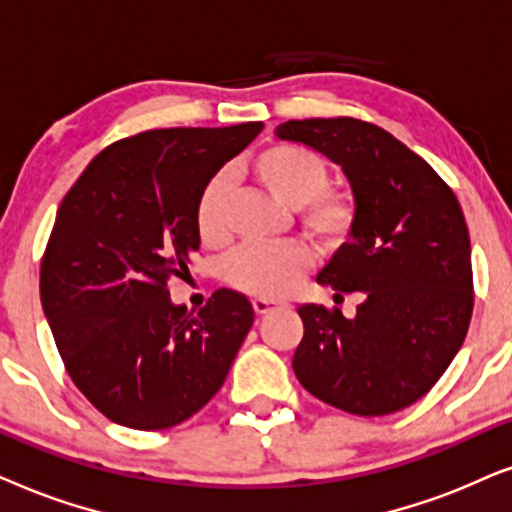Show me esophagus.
I'll return each mask as SVG.
<instances>
[{
  "label": "esophagus",
  "mask_w": 512,
  "mask_h": 512,
  "mask_svg": "<svg viewBox=\"0 0 512 512\" xmlns=\"http://www.w3.org/2000/svg\"><path fill=\"white\" fill-rule=\"evenodd\" d=\"M252 309H255V313L257 316H267V313H271V311H276V309H288V304L285 302H271V299H255V302H252Z\"/></svg>",
  "instance_id": "34e87169"
}]
</instances>
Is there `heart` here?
I'll list each match as a JSON object with an SVG mask.
<instances>
[{
	"label": "heart",
	"instance_id": "heart-1",
	"mask_svg": "<svg viewBox=\"0 0 512 512\" xmlns=\"http://www.w3.org/2000/svg\"><path fill=\"white\" fill-rule=\"evenodd\" d=\"M257 185L288 208H299L306 234L320 248L335 250L349 241L356 227V206L349 196L330 192V168L309 147L276 142L264 147L250 163ZM229 175H215L203 189L196 206V229L201 241L220 248L229 241ZM311 264L304 245L288 243L276 248H243L227 264V281L236 290L262 299L285 297Z\"/></svg>",
	"mask_w": 512,
	"mask_h": 512
}]
</instances>
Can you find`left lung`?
I'll use <instances>...</instances> for the list:
<instances>
[{
    "label": "left lung",
    "mask_w": 512,
    "mask_h": 512,
    "mask_svg": "<svg viewBox=\"0 0 512 512\" xmlns=\"http://www.w3.org/2000/svg\"><path fill=\"white\" fill-rule=\"evenodd\" d=\"M278 140L316 149L344 170L356 206L349 241L316 281L358 295L356 316L299 306L292 370L323 403L384 417L417 403L466 339L473 313L470 238L461 206L428 163L360 119L285 121Z\"/></svg>",
    "instance_id": "1"
}]
</instances>
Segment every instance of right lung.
<instances>
[{"label": "right lung", "mask_w": 512, "mask_h": 512, "mask_svg": "<svg viewBox=\"0 0 512 512\" xmlns=\"http://www.w3.org/2000/svg\"><path fill=\"white\" fill-rule=\"evenodd\" d=\"M262 121L159 128L95 156L60 203L39 292L53 339L81 393L114 424L161 431L220 391L255 311L217 290L199 313L168 281L199 250L196 206Z\"/></svg>", "instance_id": "add662e5"}]
</instances>
